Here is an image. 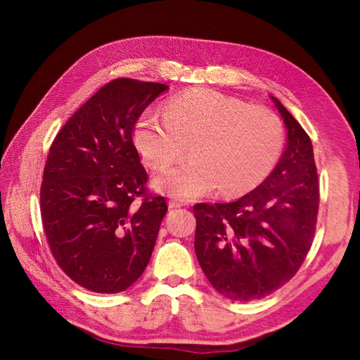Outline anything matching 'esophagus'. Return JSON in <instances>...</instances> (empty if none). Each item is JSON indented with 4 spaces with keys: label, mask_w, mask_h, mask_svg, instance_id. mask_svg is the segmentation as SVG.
Returning <instances> with one entry per match:
<instances>
[{
    "label": "esophagus",
    "mask_w": 360,
    "mask_h": 360,
    "mask_svg": "<svg viewBox=\"0 0 360 360\" xmlns=\"http://www.w3.org/2000/svg\"><path fill=\"white\" fill-rule=\"evenodd\" d=\"M187 202H184V201H178V200H172L170 202H168V207L170 209H179V207H182V205H186Z\"/></svg>",
    "instance_id": "obj_1"
}]
</instances>
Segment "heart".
<instances>
[{"label":"heart","mask_w":360,"mask_h":360,"mask_svg":"<svg viewBox=\"0 0 360 360\" xmlns=\"http://www.w3.org/2000/svg\"><path fill=\"white\" fill-rule=\"evenodd\" d=\"M133 141L153 168L172 164L182 155L184 143H190L192 159L158 174L153 187L192 200L218 187L226 195H243L258 187L278 162L285 129L269 110L196 88L173 97L164 116H141Z\"/></svg>","instance_id":"1"}]
</instances>
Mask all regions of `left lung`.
<instances>
[{
  "label": "left lung",
  "mask_w": 360,
  "mask_h": 360,
  "mask_svg": "<svg viewBox=\"0 0 360 360\" xmlns=\"http://www.w3.org/2000/svg\"><path fill=\"white\" fill-rule=\"evenodd\" d=\"M288 142L277 167L232 202L193 205L195 252L210 285L233 302L269 295L294 277L316 232L319 184L307 131L278 98Z\"/></svg>",
  "instance_id": "left-lung-1"
}]
</instances>
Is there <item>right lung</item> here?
Listing matches in <instances>:
<instances>
[{
	"instance_id": "right-lung-1",
	"label": "right lung",
	"mask_w": 360,
	"mask_h": 360,
	"mask_svg": "<svg viewBox=\"0 0 360 360\" xmlns=\"http://www.w3.org/2000/svg\"><path fill=\"white\" fill-rule=\"evenodd\" d=\"M167 89L112 80L72 114L51 145L40 193L44 233L63 272L93 292L131 286L155 249L167 204L145 195L147 172L133 128ZM139 195L146 200L136 205Z\"/></svg>"
}]
</instances>
